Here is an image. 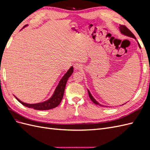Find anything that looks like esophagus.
<instances>
[{
	"instance_id": "34e87169",
	"label": "esophagus",
	"mask_w": 150,
	"mask_h": 150,
	"mask_svg": "<svg viewBox=\"0 0 150 150\" xmlns=\"http://www.w3.org/2000/svg\"><path fill=\"white\" fill-rule=\"evenodd\" d=\"M82 64H81L80 63H75L74 64V68L75 70H80L82 69Z\"/></svg>"
}]
</instances>
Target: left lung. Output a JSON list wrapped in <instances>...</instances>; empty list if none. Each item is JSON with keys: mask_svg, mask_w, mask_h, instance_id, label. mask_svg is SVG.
I'll use <instances>...</instances> for the list:
<instances>
[{"mask_svg": "<svg viewBox=\"0 0 150 150\" xmlns=\"http://www.w3.org/2000/svg\"><path fill=\"white\" fill-rule=\"evenodd\" d=\"M120 28V31H121V33L122 34H124V35H127V36H129V37L133 38H134V39H136L134 35L132 33H131V31H130L128 28H127L125 25H120V28ZM138 46H139V47L141 48V47H140V45H139V43H138ZM88 94H89V96L90 99H91V101H92L94 104H98V105L101 106H102L101 104H99L98 101H96V99H95L93 97V96L91 95V94L90 93L89 91V90H88Z\"/></svg>", "mask_w": 150, "mask_h": 150, "instance_id": "1", "label": "left lung"}]
</instances>
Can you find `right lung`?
<instances>
[{"label":"right lung","instance_id":"add662e5","mask_svg":"<svg viewBox=\"0 0 150 150\" xmlns=\"http://www.w3.org/2000/svg\"><path fill=\"white\" fill-rule=\"evenodd\" d=\"M73 67H71L69 69L66 73L62 77V79L59 83L57 86L56 87L55 91H54L52 97L49 99L48 100L36 104H28L22 102L19 99L17 98V101L21 103L22 105L30 108H33L34 110H48L57 107L59 104L62 101L63 96H64V93L65 90L66 84L68 78L71 76L73 72Z\"/></svg>","mask_w":150,"mask_h":150}]
</instances>
